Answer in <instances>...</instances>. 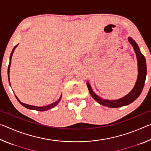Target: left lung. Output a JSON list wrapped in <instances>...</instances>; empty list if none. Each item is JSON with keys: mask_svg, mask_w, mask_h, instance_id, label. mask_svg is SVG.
<instances>
[{"mask_svg": "<svg viewBox=\"0 0 151 151\" xmlns=\"http://www.w3.org/2000/svg\"><path fill=\"white\" fill-rule=\"evenodd\" d=\"M129 42L133 47L134 52L136 53L137 62H138V77L136 82V84L132 88V90L130 93L124 96L122 98L118 99V100H106L99 97L98 95L94 93L92 90L91 86L87 81L86 85L88 88L89 93H90L92 97L98 102L101 105L111 107V108H118V107L123 106L131 104L132 102L134 101L139 96L141 92L144 87L145 82L146 80L147 76V63L145 58L141 52H140L139 47L136 42L131 37L128 38Z\"/></svg>", "mask_w": 151, "mask_h": 151, "instance_id": "1", "label": "left lung"}]
</instances>
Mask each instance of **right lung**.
<instances>
[{
  "label": "right lung",
  "instance_id": "add662e5",
  "mask_svg": "<svg viewBox=\"0 0 151 151\" xmlns=\"http://www.w3.org/2000/svg\"><path fill=\"white\" fill-rule=\"evenodd\" d=\"M18 46L16 45L15 47L13 48V49H12V52L11 54V56H10V61H9V67H8V78H9V84L11 85V83H10V78H9V73H10V66H11V58H12V54H13L14 52V50L15 49V48H16ZM15 96H16L17 99L18 100V101L19 102V103H20V104H22V106L26 107V108L29 109H31V110H35V111H48V110L49 109H52L53 107H55V106H57V104H58V103H59L61 98H62V95H60L59 99H58V101H57L56 102H55V103H53L52 104H49V105H47V106H32V105H29V104H24L23 103H22V102H20V100L19 99L17 98V96L15 95Z\"/></svg>",
  "mask_w": 151,
  "mask_h": 151
}]
</instances>
